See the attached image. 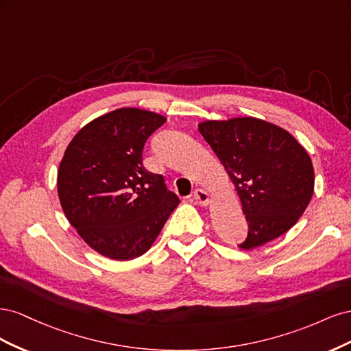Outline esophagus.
Listing matches in <instances>:
<instances>
[{
	"label": "esophagus",
	"instance_id": "esophagus-1",
	"mask_svg": "<svg viewBox=\"0 0 351 351\" xmlns=\"http://www.w3.org/2000/svg\"><path fill=\"white\" fill-rule=\"evenodd\" d=\"M193 197H195V200L197 202V204L202 205V206H205V205L209 204V195L205 192L204 189H196Z\"/></svg>",
	"mask_w": 351,
	"mask_h": 351
}]
</instances>
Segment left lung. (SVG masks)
<instances>
[{
	"instance_id": "8db88e82",
	"label": "left lung",
	"mask_w": 351,
	"mask_h": 351,
	"mask_svg": "<svg viewBox=\"0 0 351 351\" xmlns=\"http://www.w3.org/2000/svg\"><path fill=\"white\" fill-rule=\"evenodd\" d=\"M199 132L236 186L249 226L241 249L259 247L289 231L313 195V165L281 127L253 117L205 121Z\"/></svg>"
}]
</instances>
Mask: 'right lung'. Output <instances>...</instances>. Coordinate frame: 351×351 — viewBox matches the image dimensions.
<instances>
[{"label": "right lung", "mask_w": 351, "mask_h": 351, "mask_svg": "<svg viewBox=\"0 0 351 351\" xmlns=\"http://www.w3.org/2000/svg\"><path fill=\"white\" fill-rule=\"evenodd\" d=\"M165 117L120 108L73 137L58 169V197L79 236L115 261L141 256L178 205L161 174L143 167V147Z\"/></svg>", "instance_id": "1"}]
</instances>
